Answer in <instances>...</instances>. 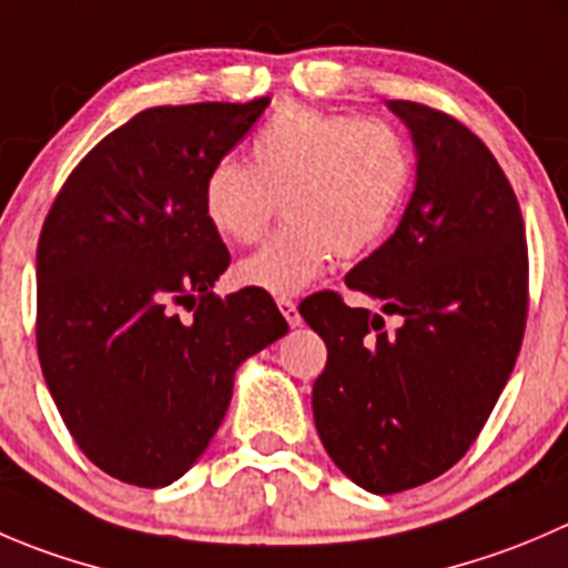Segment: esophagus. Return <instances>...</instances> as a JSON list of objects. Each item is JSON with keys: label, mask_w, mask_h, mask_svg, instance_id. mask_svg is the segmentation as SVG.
I'll use <instances>...</instances> for the list:
<instances>
[{"label": "esophagus", "mask_w": 568, "mask_h": 568, "mask_svg": "<svg viewBox=\"0 0 568 568\" xmlns=\"http://www.w3.org/2000/svg\"><path fill=\"white\" fill-rule=\"evenodd\" d=\"M277 307H280V313H283L285 322H288L291 327H300L302 316H300V307H296L294 300H277Z\"/></svg>", "instance_id": "34e87169"}]
</instances>
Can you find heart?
<instances>
[{"label":"heart","mask_w":568,"mask_h":568,"mask_svg":"<svg viewBox=\"0 0 568 568\" xmlns=\"http://www.w3.org/2000/svg\"><path fill=\"white\" fill-rule=\"evenodd\" d=\"M410 183L405 138L377 119L280 104L252 135L250 166L213 163L202 183L207 224L233 244L288 222L235 268L239 283L291 296L322 277L333 255L355 261L388 233Z\"/></svg>","instance_id":"b5f03b06"}]
</instances>
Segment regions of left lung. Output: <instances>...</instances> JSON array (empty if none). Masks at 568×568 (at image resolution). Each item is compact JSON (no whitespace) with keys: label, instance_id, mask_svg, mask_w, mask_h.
I'll use <instances>...</instances> for the list:
<instances>
[{"label":"left lung","instance_id":"left-lung-1","mask_svg":"<svg viewBox=\"0 0 568 568\" xmlns=\"http://www.w3.org/2000/svg\"><path fill=\"white\" fill-rule=\"evenodd\" d=\"M416 150L399 227L346 274V288L399 316L307 296L302 318L327 344L313 418L333 464L372 494L453 469L480 436L519 355L527 241L497 158L453 115L390 99Z\"/></svg>","mask_w":568,"mask_h":568}]
</instances>
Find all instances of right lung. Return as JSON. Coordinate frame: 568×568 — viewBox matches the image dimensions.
<instances>
[{
	"mask_svg": "<svg viewBox=\"0 0 568 568\" xmlns=\"http://www.w3.org/2000/svg\"><path fill=\"white\" fill-rule=\"evenodd\" d=\"M266 104L141 110L82 158L43 222V379L85 458L130 486L180 480L216 436L241 363L288 333L266 291L213 294L230 252L202 213L205 174Z\"/></svg>",
	"mask_w": 568,
	"mask_h": 568,
	"instance_id": "add662e5",
	"label": "right lung"
}]
</instances>
